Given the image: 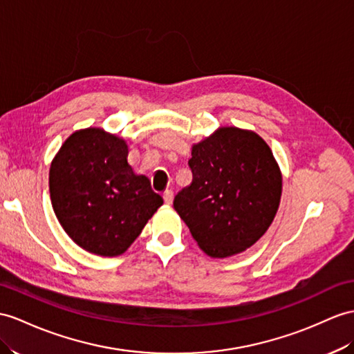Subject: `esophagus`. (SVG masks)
<instances>
[{
    "mask_svg": "<svg viewBox=\"0 0 354 354\" xmlns=\"http://www.w3.org/2000/svg\"><path fill=\"white\" fill-rule=\"evenodd\" d=\"M172 200H174V192L169 191V189H168V191L163 192V201H165L167 204H171Z\"/></svg>",
    "mask_w": 354,
    "mask_h": 354,
    "instance_id": "34e87169",
    "label": "esophagus"
}]
</instances>
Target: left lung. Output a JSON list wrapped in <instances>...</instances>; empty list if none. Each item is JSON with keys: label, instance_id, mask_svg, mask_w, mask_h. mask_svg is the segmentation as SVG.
Listing matches in <instances>:
<instances>
[{"label": "left lung", "instance_id": "8db88e82", "mask_svg": "<svg viewBox=\"0 0 354 354\" xmlns=\"http://www.w3.org/2000/svg\"><path fill=\"white\" fill-rule=\"evenodd\" d=\"M192 183L174 209L204 254L227 258L260 240L277 216L282 174L263 138L221 126L192 145Z\"/></svg>", "mask_w": 354, "mask_h": 354}]
</instances>
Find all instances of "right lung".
Wrapping results in <instances>:
<instances>
[{
  "instance_id": "obj_1",
  "label": "right lung",
  "mask_w": 354,
  "mask_h": 354,
  "mask_svg": "<svg viewBox=\"0 0 354 354\" xmlns=\"http://www.w3.org/2000/svg\"><path fill=\"white\" fill-rule=\"evenodd\" d=\"M122 136L102 127L73 132L50 162L49 194L73 242L100 257L124 254L163 204L127 162Z\"/></svg>"
}]
</instances>
